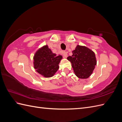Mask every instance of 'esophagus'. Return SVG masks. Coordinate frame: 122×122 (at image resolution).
<instances>
[{
	"instance_id": "1",
	"label": "esophagus",
	"mask_w": 122,
	"mask_h": 122,
	"mask_svg": "<svg viewBox=\"0 0 122 122\" xmlns=\"http://www.w3.org/2000/svg\"><path fill=\"white\" fill-rule=\"evenodd\" d=\"M62 54H63V56L65 58L67 57L68 54H67V52H66V51H63V52H62Z\"/></svg>"
}]
</instances>
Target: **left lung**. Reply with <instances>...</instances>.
I'll return each instance as SVG.
<instances>
[{
    "label": "left lung",
    "mask_w": 122,
    "mask_h": 122,
    "mask_svg": "<svg viewBox=\"0 0 122 122\" xmlns=\"http://www.w3.org/2000/svg\"><path fill=\"white\" fill-rule=\"evenodd\" d=\"M73 55L67 57L75 75L80 79H86L93 72L97 61L95 53L86 47L77 45Z\"/></svg>",
    "instance_id": "1"
}]
</instances>
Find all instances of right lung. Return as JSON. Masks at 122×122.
<instances>
[{"label":"right lung","mask_w":122,"mask_h":122,"mask_svg":"<svg viewBox=\"0 0 122 122\" xmlns=\"http://www.w3.org/2000/svg\"><path fill=\"white\" fill-rule=\"evenodd\" d=\"M61 59V55L53 53L47 45L44 46L36 51L34 55V68L36 72L44 77H51L58 70V64Z\"/></svg>","instance_id":"right-lung-1"}]
</instances>
